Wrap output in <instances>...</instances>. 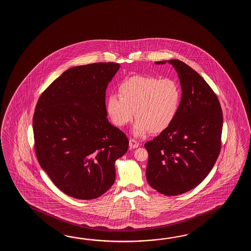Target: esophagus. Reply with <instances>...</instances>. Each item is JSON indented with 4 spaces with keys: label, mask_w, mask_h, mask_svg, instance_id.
<instances>
[{
    "label": "esophagus",
    "mask_w": 251,
    "mask_h": 251,
    "mask_svg": "<svg viewBox=\"0 0 251 251\" xmlns=\"http://www.w3.org/2000/svg\"><path fill=\"white\" fill-rule=\"evenodd\" d=\"M129 146H130V148H132V149L137 148L139 146V143L135 139H130V140H129Z\"/></svg>",
    "instance_id": "1"
}]
</instances>
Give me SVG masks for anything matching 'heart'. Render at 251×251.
<instances>
[{"instance_id":"heart-1","label":"heart","mask_w":251,"mask_h":251,"mask_svg":"<svg viewBox=\"0 0 251 251\" xmlns=\"http://www.w3.org/2000/svg\"><path fill=\"white\" fill-rule=\"evenodd\" d=\"M118 93L107 98V114L113 123L123 127L132 121L134 111L136 136L165 130L176 118L181 102V87L171 78L133 76L119 85Z\"/></svg>"}]
</instances>
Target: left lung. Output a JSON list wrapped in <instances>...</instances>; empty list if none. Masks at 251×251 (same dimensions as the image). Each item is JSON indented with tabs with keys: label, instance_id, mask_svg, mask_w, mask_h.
Instances as JSON below:
<instances>
[{
	"label": "left lung",
	"instance_id": "obj_1",
	"mask_svg": "<svg viewBox=\"0 0 251 251\" xmlns=\"http://www.w3.org/2000/svg\"><path fill=\"white\" fill-rule=\"evenodd\" d=\"M168 62L180 80V106L173 122L144 147L151 187L176 196L195 188L212 171L221 151L224 118L218 98L203 77L179 60Z\"/></svg>",
	"mask_w": 251,
	"mask_h": 251
}]
</instances>
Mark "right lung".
<instances>
[{
    "label": "right lung",
    "instance_id": "add662e5",
    "mask_svg": "<svg viewBox=\"0 0 251 251\" xmlns=\"http://www.w3.org/2000/svg\"><path fill=\"white\" fill-rule=\"evenodd\" d=\"M117 63H95L65 71L39 97L33 116L35 152L44 171L72 198L90 200L111 187L115 161L129 141L108 122L107 84Z\"/></svg>",
    "mask_w": 251,
    "mask_h": 251
}]
</instances>
